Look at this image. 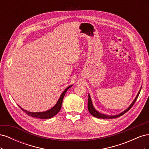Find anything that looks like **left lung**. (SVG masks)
Here are the masks:
<instances>
[{
    "mask_svg": "<svg viewBox=\"0 0 149 149\" xmlns=\"http://www.w3.org/2000/svg\"><path fill=\"white\" fill-rule=\"evenodd\" d=\"M141 91V88L140 89L139 91L137 94V95L136 96V98H135V100L133 101V102L131 103V104H130L129 107H127V109H126L124 111L122 112L121 113H120L118 115H115V116H108V115H106V114H101L100 112H99L97 111H96L95 109H94V107L93 105V103H92V101H91V97H90L89 94H88V109L89 112H90V114H91L92 116H93L94 117H95V118H101V119H112V118H119V117L123 116V114H124L125 112H127L130 108L132 107V106L134 104V103L136 102L137 99L139 95L140 92Z\"/></svg>",
    "mask_w": 149,
    "mask_h": 149,
    "instance_id": "left-lung-1",
    "label": "left lung"
}]
</instances>
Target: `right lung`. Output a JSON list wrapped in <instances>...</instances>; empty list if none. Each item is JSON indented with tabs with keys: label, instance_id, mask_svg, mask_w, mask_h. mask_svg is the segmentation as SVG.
<instances>
[{
	"label": "right lung",
	"instance_id": "obj_1",
	"mask_svg": "<svg viewBox=\"0 0 149 149\" xmlns=\"http://www.w3.org/2000/svg\"><path fill=\"white\" fill-rule=\"evenodd\" d=\"M72 86V85L69 86L67 88H66L65 89V91L62 93V94H61V96L59 98V100H58L57 102L56 103V104L52 108H51L50 109H49L48 111H46L45 112H29L28 111L24 110L23 108H22L20 106H19L21 109L22 111H24V112H25V113L30 116L33 118H38V119H49L53 118V116H55V115H56L58 112H59L61 109V104H62V102H63V97L65 95V94L66 93V91H68L70 88H71Z\"/></svg>",
	"mask_w": 149,
	"mask_h": 149
}]
</instances>
